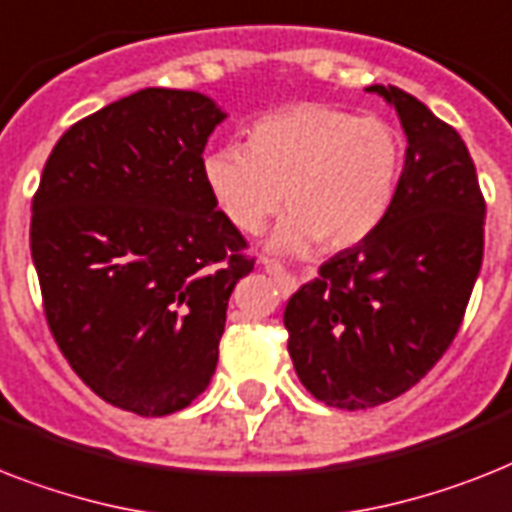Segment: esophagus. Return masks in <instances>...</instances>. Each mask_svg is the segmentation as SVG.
<instances>
[{"mask_svg":"<svg viewBox=\"0 0 512 512\" xmlns=\"http://www.w3.org/2000/svg\"><path fill=\"white\" fill-rule=\"evenodd\" d=\"M260 265H263L268 276L276 278L278 286H281L284 292H292L297 281H294V276H292V273H289V270H284V268H281V265L276 263V260H268V257H263V260H260Z\"/></svg>","mask_w":512,"mask_h":512,"instance_id":"obj_1","label":"esophagus"}]
</instances>
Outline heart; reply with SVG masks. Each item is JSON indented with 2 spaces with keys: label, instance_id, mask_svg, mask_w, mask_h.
Masks as SVG:
<instances>
[{
  "label": "heart",
  "instance_id": "1",
  "mask_svg": "<svg viewBox=\"0 0 512 512\" xmlns=\"http://www.w3.org/2000/svg\"><path fill=\"white\" fill-rule=\"evenodd\" d=\"M402 176V139L392 123L328 105H294L255 120L247 147L223 144L202 157V181L218 210L244 234L289 207L273 247L318 242L344 249L384 220Z\"/></svg>",
  "mask_w": 512,
  "mask_h": 512
}]
</instances>
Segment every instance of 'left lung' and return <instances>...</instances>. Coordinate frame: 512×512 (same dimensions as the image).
<instances>
[{"instance_id": "8db88e82", "label": "left lung", "mask_w": 512, "mask_h": 512, "mask_svg": "<svg viewBox=\"0 0 512 512\" xmlns=\"http://www.w3.org/2000/svg\"><path fill=\"white\" fill-rule=\"evenodd\" d=\"M405 168L384 220L286 302L294 371L315 400L365 410L405 394L447 352L484 257V194L465 141L397 86Z\"/></svg>"}]
</instances>
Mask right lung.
<instances>
[{
  "mask_svg": "<svg viewBox=\"0 0 512 512\" xmlns=\"http://www.w3.org/2000/svg\"><path fill=\"white\" fill-rule=\"evenodd\" d=\"M223 118L199 91L141 89L70 126L33 194L54 342L91 392L144 418L205 392L228 297L255 268L202 181Z\"/></svg>",
  "mask_w": 512,
  "mask_h": 512,
  "instance_id": "1",
  "label": "right lung"
}]
</instances>
